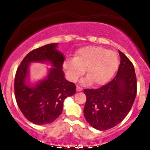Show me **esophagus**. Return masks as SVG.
I'll return each instance as SVG.
<instances>
[{
    "label": "esophagus",
    "instance_id": "obj_1",
    "mask_svg": "<svg viewBox=\"0 0 150 150\" xmlns=\"http://www.w3.org/2000/svg\"><path fill=\"white\" fill-rule=\"evenodd\" d=\"M83 88L81 87H80V86H77V91H82Z\"/></svg>",
    "mask_w": 150,
    "mask_h": 150
}]
</instances>
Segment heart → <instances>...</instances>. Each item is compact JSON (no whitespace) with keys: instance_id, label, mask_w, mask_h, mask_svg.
<instances>
[{"instance_id":"obj_1","label":"heart","mask_w":150,"mask_h":150,"mask_svg":"<svg viewBox=\"0 0 150 150\" xmlns=\"http://www.w3.org/2000/svg\"><path fill=\"white\" fill-rule=\"evenodd\" d=\"M119 60L117 54L102 46H86L80 48L75 59H69L64 62L63 67L68 78L75 81L85 72L88 76L82 83L96 86L106 84L117 71Z\"/></svg>"}]
</instances>
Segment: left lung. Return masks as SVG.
<instances>
[{
  "mask_svg": "<svg viewBox=\"0 0 150 150\" xmlns=\"http://www.w3.org/2000/svg\"><path fill=\"white\" fill-rule=\"evenodd\" d=\"M120 64L117 75L108 83L96 89H84L86 102L84 116L93 128L106 131L126 117L137 92L135 69L131 60L119 51Z\"/></svg>",
  "mask_w": 150,
  "mask_h": 150,
  "instance_id": "left-lung-1",
  "label": "left lung"
}]
</instances>
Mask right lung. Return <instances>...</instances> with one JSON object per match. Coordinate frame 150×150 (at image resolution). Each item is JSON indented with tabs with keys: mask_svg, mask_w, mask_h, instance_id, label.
I'll use <instances>...</instances> for the list:
<instances>
[{
	"mask_svg": "<svg viewBox=\"0 0 150 150\" xmlns=\"http://www.w3.org/2000/svg\"><path fill=\"white\" fill-rule=\"evenodd\" d=\"M57 43L35 48L28 53L18 67L14 78V94L19 110L33 123L44 125L54 122L62 114L63 102L75 93V83L64 79L62 64L64 57L57 50ZM48 61L54 68L48 77L35 87L25 83L28 63Z\"/></svg>",
	"mask_w": 150,
	"mask_h": 150,
	"instance_id": "add662e5",
	"label": "right lung"
}]
</instances>
